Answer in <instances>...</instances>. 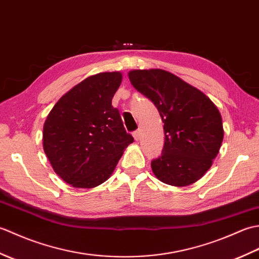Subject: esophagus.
Returning <instances> with one entry per match:
<instances>
[{"instance_id": "1", "label": "esophagus", "mask_w": 259, "mask_h": 259, "mask_svg": "<svg viewBox=\"0 0 259 259\" xmlns=\"http://www.w3.org/2000/svg\"><path fill=\"white\" fill-rule=\"evenodd\" d=\"M133 135H134V138H135L137 141H138V140L140 139V130H136Z\"/></svg>"}]
</instances>
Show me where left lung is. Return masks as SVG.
<instances>
[{
  "mask_svg": "<svg viewBox=\"0 0 259 259\" xmlns=\"http://www.w3.org/2000/svg\"><path fill=\"white\" fill-rule=\"evenodd\" d=\"M131 84L155 103L163 122L164 145L151 169L163 184L185 187L211 167L224 139L222 115L205 93L161 69L133 70Z\"/></svg>",
  "mask_w": 259,
  "mask_h": 259,
  "instance_id": "obj_1",
  "label": "left lung"
}]
</instances>
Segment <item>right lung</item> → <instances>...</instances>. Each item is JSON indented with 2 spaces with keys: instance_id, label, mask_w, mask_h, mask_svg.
Segmentation results:
<instances>
[{
  "instance_id": "right-lung-1",
  "label": "right lung",
  "mask_w": 259,
  "mask_h": 259,
  "mask_svg": "<svg viewBox=\"0 0 259 259\" xmlns=\"http://www.w3.org/2000/svg\"><path fill=\"white\" fill-rule=\"evenodd\" d=\"M120 72H102L63 95L43 125V149L60 178L75 188H95L117 166L133 136L111 101Z\"/></svg>"
}]
</instances>
